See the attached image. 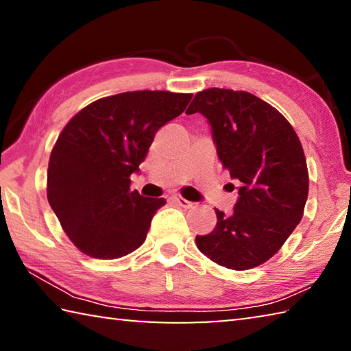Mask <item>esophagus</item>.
<instances>
[{
	"mask_svg": "<svg viewBox=\"0 0 351 351\" xmlns=\"http://www.w3.org/2000/svg\"><path fill=\"white\" fill-rule=\"evenodd\" d=\"M171 199H173L176 204H180L181 207H184V209H189V207H192V206H193L192 201H189V199H186V198H182L181 195H173V197H171Z\"/></svg>",
	"mask_w": 351,
	"mask_h": 351,
	"instance_id": "34e87169",
	"label": "esophagus"
}]
</instances>
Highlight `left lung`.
<instances>
[{
    "label": "left lung",
    "mask_w": 351,
    "mask_h": 351,
    "mask_svg": "<svg viewBox=\"0 0 351 351\" xmlns=\"http://www.w3.org/2000/svg\"><path fill=\"white\" fill-rule=\"evenodd\" d=\"M186 112L207 117L223 169L240 182L234 213L215 209V229L197 235V246L224 268H255L304 217L310 178L299 136L282 112L246 91L209 88Z\"/></svg>",
    "instance_id": "obj_1"
}]
</instances>
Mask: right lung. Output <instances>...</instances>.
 <instances>
[{
    "label": "right lung",
    "instance_id": "add662e5",
    "mask_svg": "<svg viewBox=\"0 0 351 351\" xmlns=\"http://www.w3.org/2000/svg\"><path fill=\"white\" fill-rule=\"evenodd\" d=\"M193 94L128 91L94 100L64 125L47 165V201L74 246L99 260L138 249L164 198L130 189L154 134Z\"/></svg>",
    "mask_w": 351,
    "mask_h": 351
}]
</instances>
